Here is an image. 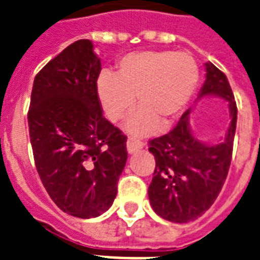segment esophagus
I'll list each match as a JSON object with an SVG mask.
<instances>
[{"label":"esophagus","instance_id":"esophagus-1","mask_svg":"<svg viewBox=\"0 0 260 260\" xmlns=\"http://www.w3.org/2000/svg\"><path fill=\"white\" fill-rule=\"evenodd\" d=\"M144 148V142L136 138H128L127 140V152L128 153H136L138 150Z\"/></svg>","mask_w":260,"mask_h":260}]
</instances>
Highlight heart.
I'll list each match as a JSON object with an SVG mask.
<instances>
[{
	"label": "heart",
	"mask_w": 260,
	"mask_h": 260,
	"mask_svg": "<svg viewBox=\"0 0 260 260\" xmlns=\"http://www.w3.org/2000/svg\"><path fill=\"white\" fill-rule=\"evenodd\" d=\"M199 81V68L188 53L142 51L118 62L116 74L103 72L98 96L111 122L118 123L132 112L134 96L140 110L127 124L128 132L148 134L175 120L192 98Z\"/></svg>",
	"instance_id": "1"
}]
</instances>
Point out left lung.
I'll list each match as a JSON object with an SVG mask.
<instances>
[{"instance_id":"1","label":"left lung","mask_w":260,"mask_h":260,"mask_svg":"<svg viewBox=\"0 0 260 260\" xmlns=\"http://www.w3.org/2000/svg\"><path fill=\"white\" fill-rule=\"evenodd\" d=\"M217 94L229 103L231 126L224 141L206 145L192 136L188 126L190 110L164 136L149 141L156 160L148 188L153 210L164 220L188 222L212 206L224 186L232 160L237 107L228 78L213 63H206V81L199 96Z\"/></svg>"}]
</instances>
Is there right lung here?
Instances as JSON below:
<instances>
[{"instance_id":"obj_1","label":"right lung","mask_w":260,"mask_h":260,"mask_svg":"<svg viewBox=\"0 0 260 260\" xmlns=\"http://www.w3.org/2000/svg\"><path fill=\"white\" fill-rule=\"evenodd\" d=\"M100 70L92 42H74L36 74L28 110L40 180L54 203L78 218L110 209L127 160V137L103 116Z\"/></svg>"}]
</instances>
